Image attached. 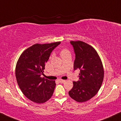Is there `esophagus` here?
<instances>
[{"mask_svg": "<svg viewBox=\"0 0 121 121\" xmlns=\"http://www.w3.org/2000/svg\"><path fill=\"white\" fill-rule=\"evenodd\" d=\"M59 81L60 82V83H64V82H65V80H59Z\"/></svg>", "mask_w": 121, "mask_h": 121, "instance_id": "34e87169", "label": "esophagus"}]
</instances>
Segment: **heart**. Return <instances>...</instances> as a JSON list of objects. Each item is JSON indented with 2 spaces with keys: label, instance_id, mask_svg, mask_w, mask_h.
I'll return each mask as SVG.
<instances>
[{
  "label": "heart",
  "instance_id": "obj_1",
  "mask_svg": "<svg viewBox=\"0 0 121 121\" xmlns=\"http://www.w3.org/2000/svg\"><path fill=\"white\" fill-rule=\"evenodd\" d=\"M60 56H65V55L67 54H70V52H69V50L67 49H63L62 50H61V51L60 52Z\"/></svg>",
  "mask_w": 121,
  "mask_h": 121
}]
</instances>
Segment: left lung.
<instances>
[{
  "label": "left lung",
  "instance_id": "1",
  "mask_svg": "<svg viewBox=\"0 0 121 121\" xmlns=\"http://www.w3.org/2000/svg\"><path fill=\"white\" fill-rule=\"evenodd\" d=\"M74 49V70L80 71L79 80L73 82V86L68 92L72 99L77 102H85L96 94L104 79V68L96 50L81 41H70Z\"/></svg>",
  "mask_w": 121,
  "mask_h": 121
}]
</instances>
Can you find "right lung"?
<instances>
[{
	"label": "right lung",
	"instance_id": "add662e5",
	"mask_svg": "<svg viewBox=\"0 0 121 121\" xmlns=\"http://www.w3.org/2000/svg\"><path fill=\"white\" fill-rule=\"evenodd\" d=\"M60 41L50 44H35L21 54L16 67V77L22 93L36 103L50 99L56 84L55 81L41 77L52 52Z\"/></svg>",
	"mask_w": 121,
	"mask_h": 121
}]
</instances>
